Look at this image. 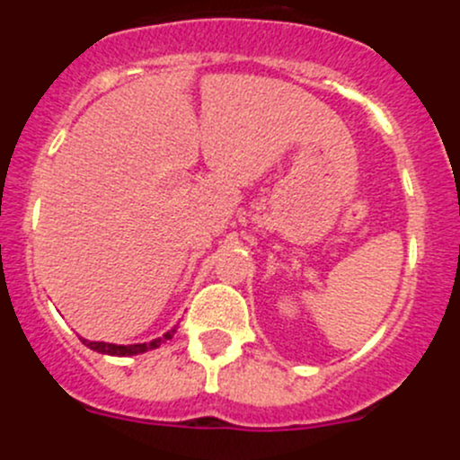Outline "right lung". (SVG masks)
<instances>
[{"mask_svg":"<svg viewBox=\"0 0 460 460\" xmlns=\"http://www.w3.org/2000/svg\"><path fill=\"white\" fill-rule=\"evenodd\" d=\"M173 327L171 332H166L164 336L155 338V341L151 342H137V345H113V342H102V341H86V338H80L82 342L88 347V349L97 351V354H106V356H136V354H144V351H151V349H157V347L162 345V342L171 341L175 333Z\"/></svg>","mask_w":460,"mask_h":460,"instance_id":"add662e5","label":"right lung"}]
</instances>
